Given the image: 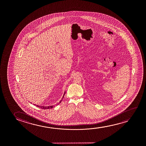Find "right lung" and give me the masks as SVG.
Segmentation results:
<instances>
[{"label":"right lung","mask_w":146,"mask_h":146,"mask_svg":"<svg viewBox=\"0 0 146 146\" xmlns=\"http://www.w3.org/2000/svg\"><path fill=\"white\" fill-rule=\"evenodd\" d=\"M65 92L64 93V95L63 96V97H62V99L61 100H60V102L59 103H58V104H60V103L61 102L62 100H63V97H64V95H65ZM56 105H57V104H56ZM36 106L37 107H39V108H40L41 109H51V108H53L54 107H55L54 106H38V105H36Z\"/></svg>","instance_id":"add662e5"}]
</instances>
